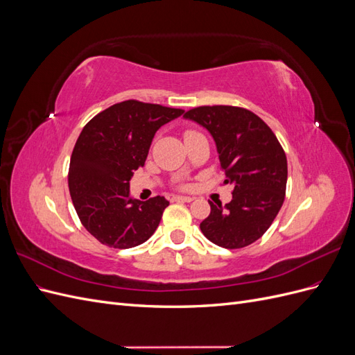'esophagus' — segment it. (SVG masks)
Listing matches in <instances>:
<instances>
[{"instance_id":"esophagus-1","label":"esophagus","mask_w":355,"mask_h":355,"mask_svg":"<svg viewBox=\"0 0 355 355\" xmlns=\"http://www.w3.org/2000/svg\"><path fill=\"white\" fill-rule=\"evenodd\" d=\"M192 200V197H184V196H175L173 198H171V201H175V202H191Z\"/></svg>"}]
</instances>
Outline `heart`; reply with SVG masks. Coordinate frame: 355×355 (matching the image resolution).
<instances>
[{"label": "heart", "instance_id": "b5f03b06", "mask_svg": "<svg viewBox=\"0 0 355 355\" xmlns=\"http://www.w3.org/2000/svg\"><path fill=\"white\" fill-rule=\"evenodd\" d=\"M188 133H192V132H187L185 135H188ZM179 187H180V188H185L187 185H185V184H179Z\"/></svg>", "mask_w": 355, "mask_h": 355}]
</instances>
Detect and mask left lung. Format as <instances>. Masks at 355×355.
<instances>
[{"mask_svg": "<svg viewBox=\"0 0 355 355\" xmlns=\"http://www.w3.org/2000/svg\"><path fill=\"white\" fill-rule=\"evenodd\" d=\"M185 118L206 127L216 142L225 184L232 200L210 204L200 223L206 239L223 249H241L259 240L280 211L287 184V158L263 120L240 106H198Z\"/></svg>", "mask_w": 355, "mask_h": 355, "instance_id": "obj_1", "label": "left lung"}]
</instances>
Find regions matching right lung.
I'll list each match as a JSON object with an SVG mask.
<instances>
[{"instance_id": "1", "label": "right lung", "mask_w": 355, "mask_h": 355, "mask_svg": "<svg viewBox=\"0 0 355 355\" xmlns=\"http://www.w3.org/2000/svg\"><path fill=\"white\" fill-rule=\"evenodd\" d=\"M184 110L124 101L84 125L69 163V194L84 228L112 249H130L155 232L168 201L130 198L133 171L144 167L161 125Z\"/></svg>"}]
</instances>
